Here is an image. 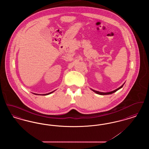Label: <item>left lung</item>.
I'll list each match as a JSON object with an SVG mask.
<instances>
[{"label": "left lung", "instance_id": "8db88e82", "mask_svg": "<svg viewBox=\"0 0 149 149\" xmlns=\"http://www.w3.org/2000/svg\"><path fill=\"white\" fill-rule=\"evenodd\" d=\"M124 85V84H123V85H122L121 86H120V88H118V89H116V90H114L113 91H112V92H107V93H103V92H99L98 91H94V90H92L94 92L96 93L97 94H100V95H108V94H112V93H113L116 92H117L118 90H119L121 88H122V86H123Z\"/></svg>", "mask_w": 149, "mask_h": 149}]
</instances>
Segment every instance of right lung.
<instances>
[{"mask_svg":"<svg viewBox=\"0 0 149 149\" xmlns=\"http://www.w3.org/2000/svg\"><path fill=\"white\" fill-rule=\"evenodd\" d=\"M54 91H53V92H52L49 93H48V94H42L43 95H48V94H50L51 93H52V92H54ZM33 94H35L36 95H39V94H35V93H33Z\"/></svg>","mask_w":149,"mask_h":149,"instance_id":"right-lung-1","label":"right lung"}]
</instances>
